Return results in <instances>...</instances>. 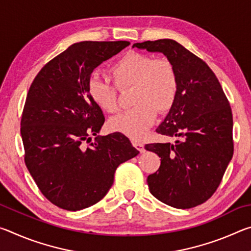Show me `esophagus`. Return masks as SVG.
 <instances>
[{
  "instance_id": "34e87169",
  "label": "esophagus",
  "mask_w": 251,
  "mask_h": 251,
  "mask_svg": "<svg viewBox=\"0 0 251 251\" xmlns=\"http://www.w3.org/2000/svg\"><path fill=\"white\" fill-rule=\"evenodd\" d=\"M133 146L136 148V150H138L141 152H144L145 151V148H144V145L142 143L139 142H136V141H133Z\"/></svg>"
}]
</instances>
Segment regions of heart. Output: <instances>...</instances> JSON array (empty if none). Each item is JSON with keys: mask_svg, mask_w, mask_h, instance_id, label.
<instances>
[{"mask_svg": "<svg viewBox=\"0 0 251 251\" xmlns=\"http://www.w3.org/2000/svg\"><path fill=\"white\" fill-rule=\"evenodd\" d=\"M110 75L118 88L131 86L130 103L134 106L110 118L109 128L139 141L154 124L157 112L167 113L175 103L178 91L175 67L166 58L154 59L150 55L128 52L112 65ZM88 93L101 110H117V91L109 80L92 75Z\"/></svg>", "mask_w": 251, "mask_h": 251, "instance_id": "1", "label": "heart"}]
</instances>
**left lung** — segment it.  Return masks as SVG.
I'll return each mask as SVG.
<instances>
[{
  "label": "left lung",
  "mask_w": 251,
  "mask_h": 251,
  "mask_svg": "<svg viewBox=\"0 0 251 251\" xmlns=\"http://www.w3.org/2000/svg\"><path fill=\"white\" fill-rule=\"evenodd\" d=\"M133 48L163 53L178 78L175 103L156 129L178 139L145 146L160 157L159 169L147 178L150 192L178 209L196 207L216 192L232 158L230 105L209 66L176 41H147Z\"/></svg>",
  "instance_id": "8db88e82"
}]
</instances>
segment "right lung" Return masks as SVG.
Masks as SVG:
<instances>
[{
  "mask_svg": "<svg viewBox=\"0 0 251 251\" xmlns=\"http://www.w3.org/2000/svg\"><path fill=\"white\" fill-rule=\"evenodd\" d=\"M129 44L75 43L50 61L29 87L21 120L25 165L41 193L63 209L99 202L112 187L116 168L139 154L120 133L97 136L90 148L82 144L105 122L88 93V79Z\"/></svg>",
  "mask_w": 251,
  "mask_h": 251,
  "instance_id": "obj_1",
  "label": "right lung"
}]
</instances>
